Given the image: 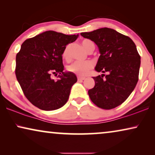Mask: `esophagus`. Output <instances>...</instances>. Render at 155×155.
I'll use <instances>...</instances> for the list:
<instances>
[{
	"instance_id": "34e87169",
	"label": "esophagus",
	"mask_w": 155,
	"mask_h": 155,
	"mask_svg": "<svg viewBox=\"0 0 155 155\" xmlns=\"http://www.w3.org/2000/svg\"><path fill=\"white\" fill-rule=\"evenodd\" d=\"M84 79H85V78H84V77H80V76H78V81H82V80H84Z\"/></svg>"
}]
</instances>
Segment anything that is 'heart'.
<instances>
[{"label": "heart", "instance_id": "heart-1", "mask_svg": "<svg viewBox=\"0 0 155 155\" xmlns=\"http://www.w3.org/2000/svg\"><path fill=\"white\" fill-rule=\"evenodd\" d=\"M82 44L83 47L85 48L87 51L89 50L90 48L91 45H94L92 41H91L89 39H84L82 41ZM71 45L68 44L65 46L64 50L63 51V58L68 61L71 60ZM94 67V63L92 61H87V62H80V61H76V62L73 63V64L70 65L68 67V71L71 73H73L75 75H78L79 76H84L87 74H88L89 72L91 69L93 68Z\"/></svg>", "mask_w": 155, "mask_h": 155}]
</instances>
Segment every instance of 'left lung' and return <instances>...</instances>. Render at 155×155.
<instances>
[{
	"instance_id": "obj_1",
	"label": "left lung",
	"mask_w": 155,
	"mask_h": 155,
	"mask_svg": "<svg viewBox=\"0 0 155 155\" xmlns=\"http://www.w3.org/2000/svg\"><path fill=\"white\" fill-rule=\"evenodd\" d=\"M80 35L98 46L101 55L95 70L107 73L93 77L90 98L101 109H114L128 99L138 81L140 56L136 46L128 36L107 27Z\"/></svg>"
}]
</instances>
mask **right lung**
<instances>
[{
  "label": "right lung",
  "mask_w": 155,
  "mask_h": 155,
  "mask_svg": "<svg viewBox=\"0 0 155 155\" xmlns=\"http://www.w3.org/2000/svg\"><path fill=\"white\" fill-rule=\"evenodd\" d=\"M78 35L47 31L25 40L16 55L15 75L26 98L44 111L62 107L77 82L73 73H64L63 51ZM59 74L55 81L52 75Z\"/></svg>",
  "instance_id": "add662e5"
}]
</instances>
